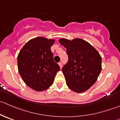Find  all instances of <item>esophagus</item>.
Segmentation results:
<instances>
[{
	"instance_id": "esophagus-1",
	"label": "esophagus",
	"mask_w": 120,
	"mask_h": 120,
	"mask_svg": "<svg viewBox=\"0 0 120 120\" xmlns=\"http://www.w3.org/2000/svg\"><path fill=\"white\" fill-rule=\"evenodd\" d=\"M59 66H60V68H62V67H63V64H62V63L60 62V63H59Z\"/></svg>"
}]
</instances>
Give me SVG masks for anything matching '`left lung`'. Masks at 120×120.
<instances>
[{
    "instance_id": "obj_1",
    "label": "left lung",
    "mask_w": 120,
    "mask_h": 120,
    "mask_svg": "<svg viewBox=\"0 0 120 120\" xmlns=\"http://www.w3.org/2000/svg\"><path fill=\"white\" fill-rule=\"evenodd\" d=\"M66 48L67 64L62 68L66 83L70 89L82 93L89 89L97 80L101 70V57L98 50L85 40L75 38L59 40Z\"/></svg>"
}]
</instances>
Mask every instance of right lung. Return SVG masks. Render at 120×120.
Here are the masks:
<instances>
[{
	"mask_svg": "<svg viewBox=\"0 0 120 120\" xmlns=\"http://www.w3.org/2000/svg\"><path fill=\"white\" fill-rule=\"evenodd\" d=\"M54 42L53 39L35 38L28 41L18 54V70L23 81L36 91L48 89L60 69L50 50Z\"/></svg>",
	"mask_w": 120,
	"mask_h": 120,
	"instance_id": "add662e5",
	"label": "right lung"
}]
</instances>
